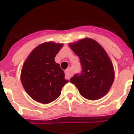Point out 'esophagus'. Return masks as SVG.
<instances>
[{
  "label": "esophagus",
  "instance_id": "obj_1",
  "mask_svg": "<svg viewBox=\"0 0 134 134\" xmlns=\"http://www.w3.org/2000/svg\"><path fill=\"white\" fill-rule=\"evenodd\" d=\"M65 76H66V77H67V79H70V77H71V70L69 69H67L66 70H65Z\"/></svg>",
  "mask_w": 134,
  "mask_h": 134
}]
</instances>
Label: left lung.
Wrapping results in <instances>:
<instances>
[{"instance_id":"left-lung-1","label":"left lung","mask_w":134,"mask_h":134,"mask_svg":"<svg viewBox=\"0 0 134 134\" xmlns=\"http://www.w3.org/2000/svg\"><path fill=\"white\" fill-rule=\"evenodd\" d=\"M69 45L80 59L82 67L81 72L74 74L70 82L83 98L91 100L100 99L109 91L115 79L109 56L98 43L89 38Z\"/></svg>"}]
</instances>
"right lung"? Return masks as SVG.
Returning a JSON list of instances; mask_svg holds the SVG:
<instances>
[{
  "label": "right lung",
  "mask_w": 134,
  "mask_h": 134,
  "mask_svg": "<svg viewBox=\"0 0 134 134\" xmlns=\"http://www.w3.org/2000/svg\"><path fill=\"white\" fill-rule=\"evenodd\" d=\"M63 43H43L31 51L25 60L21 81L28 95L38 103L48 104L58 98L68 83L59 64L55 62Z\"/></svg>",
  "instance_id": "right-lung-1"
}]
</instances>
